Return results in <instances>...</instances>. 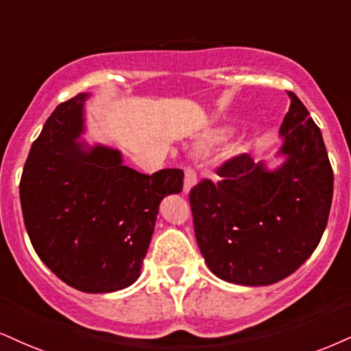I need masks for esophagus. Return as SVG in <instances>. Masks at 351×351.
<instances>
[{
	"instance_id": "obj_1",
	"label": "esophagus",
	"mask_w": 351,
	"mask_h": 351,
	"mask_svg": "<svg viewBox=\"0 0 351 351\" xmlns=\"http://www.w3.org/2000/svg\"><path fill=\"white\" fill-rule=\"evenodd\" d=\"M196 171L193 170L191 167H186L184 168V184H183V191L184 193H189L193 189L194 184H196Z\"/></svg>"
}]
</instances>
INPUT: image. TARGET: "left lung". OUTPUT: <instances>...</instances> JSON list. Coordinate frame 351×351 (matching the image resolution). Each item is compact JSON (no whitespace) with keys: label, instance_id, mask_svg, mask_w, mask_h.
Listing matches in <instances>:
<instances>
[{"label":"left lung","instance_id":"left-lung-1","mask_svg":"<svg viewBox=\"0 0 351 351\" xmlns=\"http://www.w3.org/2000/svg\"><path fill=\"white\" fill-rule=\"evenodd\" d=\"M280 128L285 157L268 170L247 154L189 193L194 234L210 271L242 286H268L294 273L322 239L330 214L333 171L320 129L299 98Z\"/></svg>","mask_w":351,"mask_h":351}]
</instances>
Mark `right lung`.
<instances>
[{
	"mask_svg": "<svg viewBox=\"0 0 351 351\" xmlns=\"http://www.w3.org/2000/svg\"><path fill=\"white\" fill-rule=\"evenodd\" d=\"M80 93L58 104L21 176L24 223L39 258L83 293H114L141 276L165 196L183 189L184 173L143 175L122 165L119 150L88 145Z\"/></svg>",
	"mask_w": 351,
	"mask_h": 351,
	"instance_id": "obj_1",
	"label": "right lung"
}]
</instances>
